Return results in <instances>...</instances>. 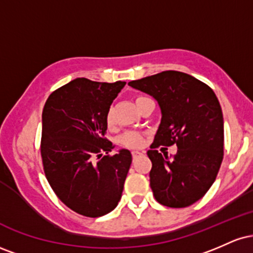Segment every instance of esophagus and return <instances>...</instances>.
<instances>
[{
  "label": "esophagus",
  "mask_w": 253,
  "mask_h": 253,
  "mask_svg": "<svg viewBox=\"0 0 253 253\" xmlns=\"http://www.w3.org/2000/svg\"><path fill=\"white\" fill-rule=\"evenodd\" d=\"M143 155V152H139V151H132V156H133V158H138L139 156H141Z\"/></svg>",
  "instance_id": "esophagus-1"
}]
</instances>
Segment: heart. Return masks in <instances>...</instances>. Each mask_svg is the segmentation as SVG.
Wrapping results in <instances>:
<instances>
[{
    "label": "heart",
    "instance_id": "1",
    "mask_svg": "<svg viewBox=\"0 0 253 253\" xmlns=\"http://www.w3.org/2000/svg\"><path fill=\"white\" fill-rule=\"evenodd\" d=\"M145 98H147V97H144V96L136 97L135 104H138L140 101L145 100ZM106 123H107V125H108V127H113V125H114L112 112H108V114H107ZM120 143L126 147H140L141 145L144 144V138L139 132H127L120 138Z\"/></svg>",
    "mask_w": 253,
    "mask_h": 253
}]
</instances>
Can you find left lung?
I'll return each instance as SVG.
<instances>
[{
	"label": "left lung",
	"mask_w": 253,
	"mask_h": 253,
	"mask_svg": "<svg viewBox=\"0 0 253 253\" xmlns=\"http://www.w3.org/2000/svg\"><path fill=\"white\" fill-rule=\"evenodd\" d=\"M128 85L152 96L161 109L152 150L147 151L155 199L171 208L193 205L211 187L222 162L223 117L216 95L207 84L179 71H163ZM172 143L179 149L172 160L155 149Z\"/></svg>",
	"instance_id": "obj_1"
}]
</instances>
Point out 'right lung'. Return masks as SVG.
Here are the masks:
<instances>
[{
	"label": "right lung",
	"instance_id": "1",
	"mask_svg": "<svg viewBox=\"0 0 253 253\" xmlns=\"http://www.w3.org/2000/svg\"><path fill=\"white\" fill-rule=\"evenodd\" d=\"M126 82L76 78L48 96L42 110V157L45 176L64 205L81 215L102 216L123 195L132 153L114 156L104 138L110 104Z\"/></svg>",
	"mask_w": 253,
	"mask_h": 253
}]
</instances>
